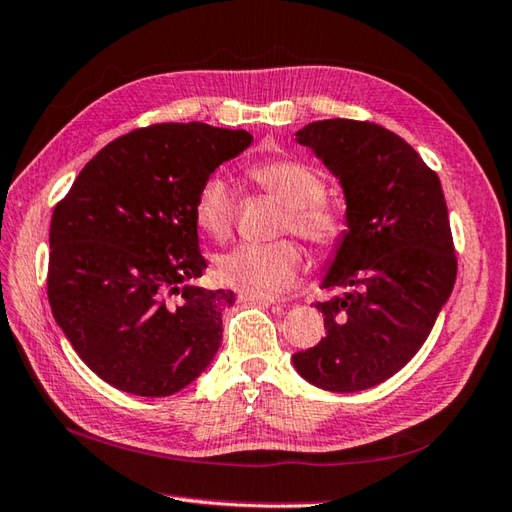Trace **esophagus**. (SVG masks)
<instances>
[{
  "mask_svg": "<svg viewBox=\"0 0 512 512\" xmlns=\"http://www.w3.org/2000/svg\"><path fill=\"white\" fill-rule=\"evenodd\" d=\"M237 299L240 301H251V303H275V296H266V294H257L251 290H240L237 292Z\"/></svg>",
  "mask_w": 512,
  "mask_h": 512,
  "instance_id": "obj_1",
  "label": "esophagus"
}]
</instances>
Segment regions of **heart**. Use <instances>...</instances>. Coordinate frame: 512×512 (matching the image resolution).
I'll return each instance as SVG.
<instances>
[{
	"label": "heart",
	"mask_w": 512,
	"mask_h": 512,
	"mask_svg": "<svg viewBox=\"0 0 512 512\" xmlns=\"http://www.w3.org/2000/svg\"><path fill=\"white\" fill-rule=\"evenodd\" d=\"M255 181L285 202L281 231H294L320 248L340 242L344 222L325 200V181L312 165L296 159H272L251 170ZM194 220L202 233L218 242L229 240L235 227V202L224 178L213 174L200 185L194 200ZM305 268V253L294 240L270 244H240L216 261L220 281L257 294L288 292Z\"/></svg>",
	"instance_id": "b5f03b06"
}]
</instances>
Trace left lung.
Returning a JSON list of instances; mask_svg holds the SVG:
<instances>
[{
    "label": "left lung",
    "mask_w": 512,
    "mask_h": 512,
    "mask_svg": "<svg viewBox=\"0 0 512 512\" xmlns=\"http://www.w3.org/2000/svg\"><path fill=\"white\" fill-rule=\"evenodd\" d=\"M340 178L347 231L316 303L327 336L292 355L307 382L331 392L382 384L430 336L456 283L458 261L436 172L406 139L358 120H320L296 133Z\"/></svg>",
    "instance_id": "left-lung-1"
}]
</instances>
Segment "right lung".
<instances>
[{
  "label": "right lung",
  "mask_w": 512,
  "mask_h": 512,
  "mask_svg": "<svg viewBox=\"0 0 512 512\" xmlns=\"http://www.w3.org/2000/svg\"><path fill=\"white\" fill-rule=\"evenodd\" d=\"M246 130L152 124L82 168L50 227L47 299L80 360L106 384L168 397L205 371L233 292L194 285L207 268L194 200L251 146Z\"/></svg>",
  "instance_id": "add662e5"
}]
</instances>
